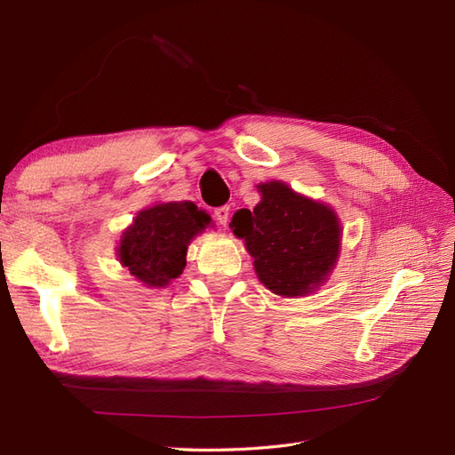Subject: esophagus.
<instances>
[{"instance_id": "esophagus-1", "label": "esophagus", "mask_w": 455, "mask_h": 455, "mask_svg": "<svg viewBox=\"0 0 455 455\" xmlns=\"http://www.w3.org/2000/svg\"><path fill=\"white\" fill-rule=\"evenodd\" d=\"M214 216H216L218 222L226 228V226H228V218H229V206H228V204L220 206V209L214 211Z\"/></svg>"}]
</instances>
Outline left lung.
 I'll return each instance as SVG.
<instances>
[{
	"label": "left lung",
	"instance_id": "obj_1",
	"mask_svg": "<svg viewBox=\"0 0 455 455\" xmlns=\"http://www.w3.org/2000/svg\"><path fill=\"white\" fill-rule=\"evenodd\" d=\"M256 188L261 199L252 212L241 209L233 214V235L243 239L267 291L283 298L313 294L339 258L343 228L336 211L281 180Z\"/></svg>",
	"mask_w": 455,
	"mask_h": 455
}]
</instances>
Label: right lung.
Masks as SVG:
<instances>
[{
    "label": "right lung",
    "mask_w": 455,
    "mask_h": 455,
    "mask_svg": "<svg viewBox=\"0 0 455 455\" xmlns=\"http://www.w3.org/2000/svg\"><path fill=\"white\" fill-rule=\"evenodd\" d=\"M211 224V214L191 201L146 206L121 233L119 264L148 288L169 286L186 267L189 243Z\"/></svg>",
    "instance_id": "add662e5"
}]
</instances>
